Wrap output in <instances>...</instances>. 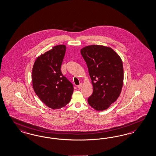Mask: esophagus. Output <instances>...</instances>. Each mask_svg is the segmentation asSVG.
I'll list each match as a JSON object with an SVG mask.
<instances>
[{
  "instance_id": "esophagus-1",
  "label": "esophagus",
  "mask_w": 156,
  "mask_h": 156,
  "mask_svg": "<svg viewBox=\"0 0 156 156\" xmlns=\"http://www.w3.org/2000/svg\"><path fill=\"white\" fill-rule=\"evenodd\" d=\"M82 85H83V84H82V83H80L79 85H78V86H77V87H78L79 89H81V87H82Z\"/></svg>"
}]
</instances>
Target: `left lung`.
I'll list each match as a JSON object with an SVG mask.
<instances>
[{"instance_id":"obj_1","label":"left lung","mask_w":156,"mask_h":156,"mask_svg":"<svg viewBox=\"0 0 156 156\" xmlns=\"http://www.w3.org/2000/svg\"><path fill=\"white\" fill-rule=\"evenodd\" d=\"M93 87L87 102L96 111H104L116 101L123 85L122 60L113 49L90 45L81 49Z\"/></svg>"}]
</instances>
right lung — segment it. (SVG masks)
<instances>
[{"label":"right lung","mask_w":156,"mask_h":156,"mask_svg":"<svg viewBox=\"0 0 156 156\" xmlns=\"http://www.w3.org/2000/svg\"><path fill=\"white\" fill-rule=\"evenodd\" d=\"M66 49L65 45L55 46L38 56L33 67V89L41 101L53 109L65 107L74 91L73 85L60 70Z\"/></svg>","instance_id":"right-lung-1"}]
</instances>
